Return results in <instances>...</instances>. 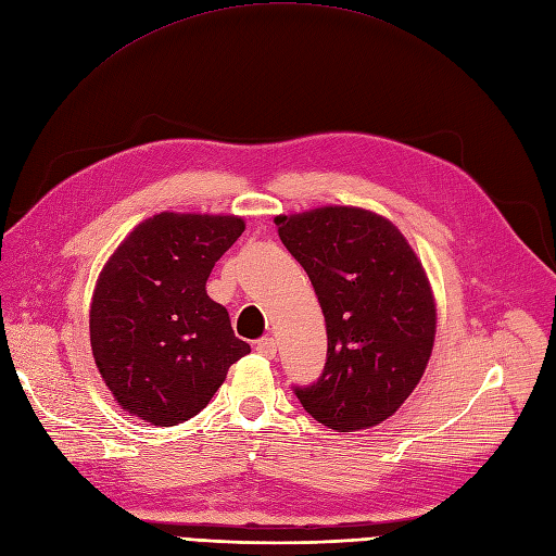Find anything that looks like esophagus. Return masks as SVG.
<instances>
[{
    "label": "esophagus",
    "instance_id": "34e87169",
    "mask_svg": "<svg viewBox=\"0 0 556 556\" xmlns=\"http://www.w3.org/2000/svg\"><path fill=\"white\" fill-rule=\"evenodd\" d=\"M256 351L273 361V357L277 355V342L273 337H265V339H261V342H256Z\"/></svg>",
    "mask_w": 556,
    "mask_h": 556
}]
</instances>
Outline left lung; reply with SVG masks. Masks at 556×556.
<instances>
[{"label":"left lung","instance_id":"1","mask_svg":"<svg viewBox=\"0 0 556 556\" xmlns=\"http://www.w3.org/2000/svg\"><path fill=\"white\" fill-rule=\"evenodd\" d=\"M326 316L328 361L307 414L337 432L388 420L420 383L437 337V302L414 247L390 219L353 205L275 217Z\"/></svg>","mask_w":556,"mask_h":556}]
</instances>
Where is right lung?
Instances as JSON below:
<instances>
[{
	"instance_id": "obj_1",
	"label": "right lung",
	"mask_w": 556,
	"mask_h": 556,
	"mask_svg": "<svg viewBox=\"0 0 556 556\" xmlns=\"http://www.w3.org/2000/svg\"><path fill=\"white\" fill-rule=\"evenodd\" d=\"M242 230L236 214L161 212L105 261L89 304V344L127 414L156 427L193 418L252 351L205 291Z\"/></svg>"
}]
</instances>
